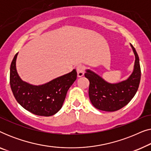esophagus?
<instances>
[{
	"label": "esophagus",
	"instance_id": "34e87169",
	"mask_svg": "<svg viewBox=\"0 0 151 151\" xmlns=\"http://www.w3.org/2000/svg\"><path fill=\"white\" fill-rule=\"evenodd\" d=\"M84 70H85V67L83 65H79L77 67V73L78 77H82L83 76L84 73Z\"/></svg>",
	"mask_w": 151,
	"mask_h": 151
}]
</instances>
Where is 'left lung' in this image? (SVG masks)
Instances as JSON below:
<instances>
[{"mask_svg":"<svg viewBox=\"0 0 151 151\" xmlns=\"http://www.w3.org/2000/svg\"><path fill=\"white\" fill-rule=\"evenodd\" d=\"M131 45L135 55L134 70L127 80L110 84L90 70L84 74L89 80L88 95L92 104L99 110L115 111L129 103L137 92L141 78L139 60L135 49Z\"/></svg>","mask_w":151,"mask_h":151,"instance_id":"left-lung-1","label":"left lung"}]
</instances>
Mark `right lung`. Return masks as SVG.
<instances>
[{"label": "right lung", "mask_w": 151, "mask_h": 151, "mask_svg": "<svg viewBox=\"0 0 151 151\" xmlns=\"http://www.w3.org/2000/svg\"><path fill=\"white\" fill-rule=\"evenodd\" d=\"M14 56L10 67L9 83L14 98L27 111L40 116H51L63 106L67 91L77 78L75 69L40 86L23 82L18 75Z\"/></svg>", "instance_id": "right-lung-1"}]
</instances>
